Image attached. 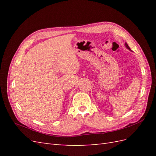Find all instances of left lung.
Segmentation results:
<instances>
[{"mask_svg": "<svg viewBox=\"0 0 156 156\" xmlns=\"http://www.w3.org/2000/svg\"><path fill=\"white\" fill-rule=\"evenodd\" d=\"M125 45H126V48H127V49H128L129 50H131V49H130V48H129V47L128 46V45H127L126 43V44H125Z\"/></svg>", "mask_w": 156, "mask_h": 156, "instance_id": "8db88e82", "label": "left lung"}]
</instances>
